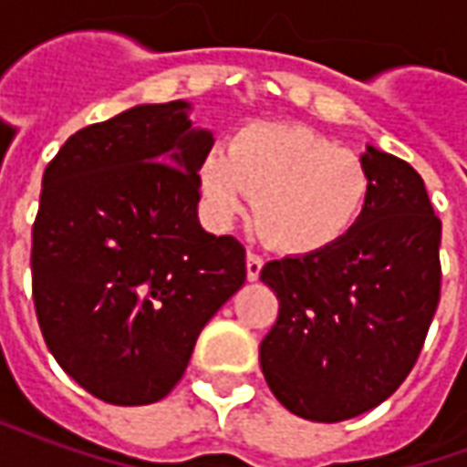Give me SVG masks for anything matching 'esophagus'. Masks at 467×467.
Masks as SVG:
<instances>
[{"mask_svg":"<svg viewBox=\"0 0 467 467\" xmlns=\"http://www.w3.org/2000/svg\"><path fill=\"white\" fill-rule=\"evenodd\" d=\"M263 265L265 260L260 257V254L254 253H247V280H257L260 277V273H263Z\"/></svg>","mask_w":467,"mask_h":467,"instance_id":"34e87169","label":"esophagus"}]
</instances>
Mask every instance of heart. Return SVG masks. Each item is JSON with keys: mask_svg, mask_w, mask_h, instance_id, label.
I'll return each instance as SVG.
<instances>
[{"mask_svg": "<svg viewBox=\"0 0 467 467\" xmlns=\"http://www.w3.org/2000/svg\"><path fill=\"white\" fill-rule=\"evenodd\" d=\"M200 187L214 224H230L254 197V224L277 253L320 254L360 224L372 174L360 154L303 124L254 122L213 147Z\"/></svg>", "mask_w": 467, "mask_h": 467, "instance_id": "heart-1", "label": "heart"}]
</instances>
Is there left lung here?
I'll list each match as a JSON object with an SVG mask.
<instances>
[{"mask_svg":"<svg viewBox=\"0 0 467 467\" xmlns=\"http://www.w3.org/2000/svg\"><path fill=\"white\" fill-rule=\"evenodd\" d=\"M370 204L343 243L283 257L260 280L280 300L260 343L270 390L305 420L340 422L408 378L441 300V220L422 177L368 144Z\"/></svg>","mask_w":467,"mask_h":467,"instance_id":"8db88e82","label":"left lung"}]
</instances>
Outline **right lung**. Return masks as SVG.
I'll return each instance as SVG.
<instances>
[{
	"label": "right lung",
	"mask_w": 467,
	"mask_h": 467,
	"mask_svg": "<svg viewBox=\"0 0 467 467\" xmlns=\"http://www.w3.org/2000/svg\"><path fill=\"white\" fill-rule=\"evenodd\" d=\"M190 102L137 105L75 132L47 164L32 295L59 368L112 405L162 400L244 285V247L197 220L213 132Z\"/></svg>",
	"instance_id": "right-lung-1"
}]
</instances>
